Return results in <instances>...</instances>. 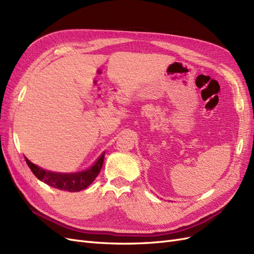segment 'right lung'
<instances>
[{
	"mask_svg": "<svg viewBox=\"0 0 254 254\" xmlns=\"http://www.w3.org/2000/svg\"><path fill=\"white\" fill-rule=\"evenodd\" d=\"M105 152L98 158V160L86 171L78 172V173H56L43 170V168L37 166L32 163L30 161L25 158L26 163L30 171L37 177L38 179L47 183L48 186L55 188L61 190L67 191H79L84 189H87L90 184L95 180L97 175L102 170L104 163Z\"/></svg>",
	"mask_w": 254,
	"mask_h": 254,
	"instance_id": "obj_1",
	"label": "right lung"
}]
</instances>
